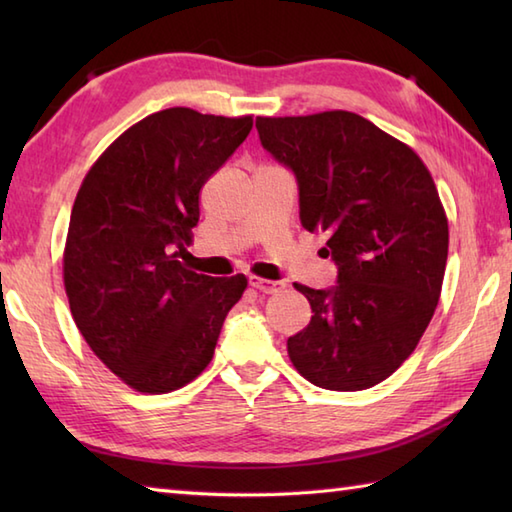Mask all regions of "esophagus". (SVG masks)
<instances>
[{"label":"esophagus","instance_id":"obj_1","mask_svg":"<svg viewBox=\"0 0 512 512\" xmlns=\"http://www.w3.org/2000/svg\"><path fill=\"white\" fill-rule=\"evenodd\" d=\"M248 284L255 290L264 292V295H275V292H281L286 288L284 281H270V279H262V277H250Z\"/></svg>","mask_w":512,"mask_h":512}]
</instances>
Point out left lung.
Instances as JSON below:
<instances>
[{
  "label": "left lung",
  "instance_id": "obj_1",
  "mask_svg": "<svg viewBox=\"0 0 512 512\" xmlns=\"http://www.w3.org/2000/svg\"><path fill=\"white\" fill-rule=\"evenodd\" d=\"M262 147L292 171L299 220L325 233L336 284L295 288L310 323L288 356L312 385L358 391L391 376L436 312L449 224L416 151L352 112L257 118Z\"/></svg>",
  "mask_w": 512,
  "mask_h": 512
}]
</instances>
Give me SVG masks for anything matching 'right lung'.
Returning a JSON list of instances; mask_svg holds the SVG:
<instances>
[{
    "instance_id": "1",
    "label": "right lung",
    "mask_w": 512,
    "mask_h": 512,
    "mask_svg": "<svg viewBox=\"0 0 512 512\" xmlns=\"http://www.w3.org/2000/svg\"><path fill=\"white\" fill-rule=\"evenodd\" d=\"M250 129V116L169 107L118 136L76 193L63 253L70 312L92 352L145 394L202 374L246 290L244 275H198L182 259L200 189Z\"/></svg>"
}]
</instances>
